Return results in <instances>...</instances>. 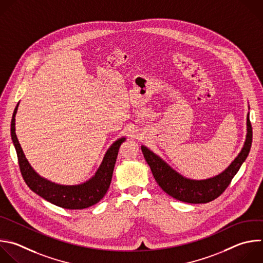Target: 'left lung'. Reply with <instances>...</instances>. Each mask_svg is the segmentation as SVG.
<instances>
[{"label":"left lung","mask_w":263,"mask_h":263,"mask_svg":"<svg viewBox=\"0 0 263 263\" xmlns=\"http://www.w3.org/2000/svg\"><path fill=\"white\" fill-rule=\"evenodd\" d=\"M252 126L250 117H247V138L238 156L218 176L201 181L186 179L173 170L160 157L145 146H141L146 163L149 165L153 176L161 187L171 197L188 203H206L219 197L229 186L231 180L247 159L252 144Z\"/></svg>","instance_id":"obj_1"}]
</instances>
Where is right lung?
<instances>
[{
  "mask_svg": "<svg viewBox=\"0 0 263 263\" xmlns=\"http://www.w3.org/2000/svg\"><path fill=\"white\" fill-rule=\"evenodd\" d=\"M17 106L11 121V137L16 149L22 176L28 187L45 200L63 209L82 210L98 203L104 197L110 186L119 149L126 138L118 139L108 148L99 169L91 180L76 186L58 185L41 178L26 159L15 134V115Z\"/></svg>",
  "mask_w": 263,
  "mask_h": 263,
  "instance_id": "right-lung-1",
  "label": "right lung"
}]
</instances>
